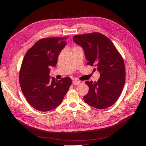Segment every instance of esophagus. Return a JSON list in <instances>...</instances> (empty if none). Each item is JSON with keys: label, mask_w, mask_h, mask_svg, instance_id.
Instances as JSON below:
<instances>
[{"label": "esophagus", "mask_w": 146, "mask_h": 146, "mask_svg": "<svg viewBox=\"0 0 146 146\" xmlns=\"http://www.w3.org/2000/svg\"><path fill=\"white\" fill-rule=\"evenodd\" d=\"M80 83V82L77 80H74L72 81V85H77L78 84Z\"/></svg>", "instance_id": "esophagus-1"}]
</instances>
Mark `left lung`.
I'll use <instances>...</instances> for the list:
<instances>
[{
  "label": "left lung",
  "instance_id": "left-lung-1",
  "mask_svg": "<svg viewBox=\"0 0 146 146\" xmlns=\"http://www.w3.org/2000/svg\"><path fill=\"white\" fill-rule=\"evenodd\" d=\"M73 41L83 48L87 64L94 66L100 72V77L97 82H85L89 92L84 96V100L98 109L110 107L121 96L125 82L122 56L112 41L100 33L76 35Z\"/></svg>",
  "mask_w": 146,
  "mask_h": 146
}]
</instances>
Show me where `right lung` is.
<instances>
[{
  "label": "right lung",
  "mask_w": 146,
  "mask_h": 146,
  "mask_svg": "<svg viewBox=\"0 0 146 146\" xmlns=\"http://www.w3.org/2000/svg\"><path fill=\"white\" fill-rule=\"evenodd\" d=\"M66 38H47L38 41L24 56L19 72L21 90L28 103L38 111H48L61 104L72 84L69 77L57 81L49 76L55 66Z\"/></svg>",
  "instance_id": "add662e5"
}]
</instances>
